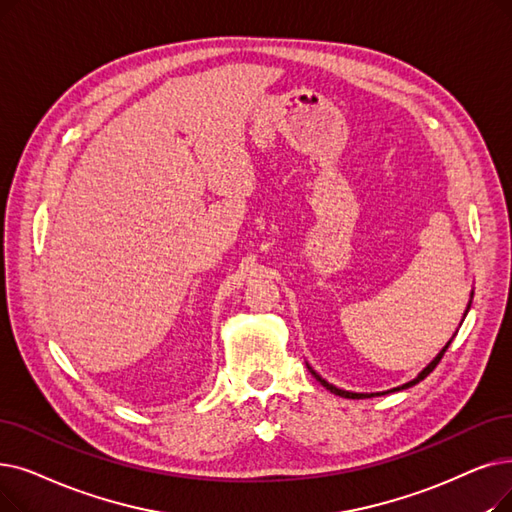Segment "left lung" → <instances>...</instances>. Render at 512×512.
Wrapping results in <instances>:
<instances>
[{
	"label": "left lung",
	"instance_id": "left-lung-1",
	"mask_svg": "<svg viewBox=\"0 0 512 512\" xmlns=\"http://www.w3.org/2000/svg\"><path fill=\"white\" fill-rule=\"evenodd\" d=\"M473 291H471V299H469V305H466V309H464V316H462V320L466 318V314H469V309H471V303H473ZM458 332V330H456ZM450 343H452V339L446 343V347H443L437 355H435V358L425 366V368H422L416 376H414V379L412 381H408V383H404V385H399V387H393V389H389V391H381V393H355V391H345V389H339V387H335V385H332V383H328L326 379H322V376L314 370V368H311L309 364H307V368H309V372L311 374H314L316 376V381L320 383V385H324L330 393H335V395H339V397H347V399H364V397H374V395H385V393H395V391H402V389H410V387H414V385H418L422 379H425V376H429L431 372H433V368L439 364V360L443 358V353H446V349L450 347Z\"/></svg>",
	"mask_w": 512,
	"mask_h": 512
}]
</instances>
